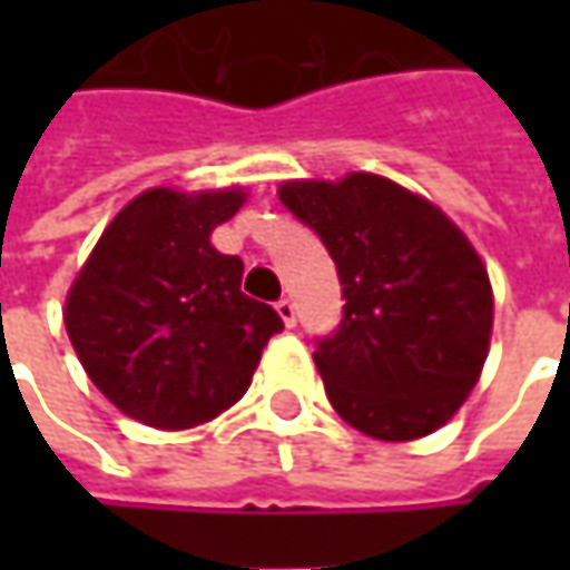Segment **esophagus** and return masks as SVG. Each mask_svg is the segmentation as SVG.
Here are the masks:
<instances>
[{
    "label": "esophagus",
    "mask_w": 570,
    "mask_h": 570,
    "mask_svg": "<svg viewBox=\"0 0 570 570\" xmlns=\"http://www.w3.org/2000/svg\"><path fill=\"white\" fill-rule=\"evenodd\" d=\"M275 311H278V317L285 326H295L297 323V311H295V301H288V297H282L278 304H275Z\"/></svg>",
    "instance_id": "obj_1"
}]
</instances>
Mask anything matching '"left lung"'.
<instances>
[{
	"instance_id": "obj_1",
	"label": "left lung",
	"mask_w": 570,
	"mask_h": 570,
	"mask_svg": "<svg viewBox=\"0 0 570 570\" xmlns=\"http://www.w3.org/2000/svg\"><path fill=\"white\" fill-rule=\"evenodd\" d=\"M278 199L317 230L342 282V326L314 352L342 422L374 441L444 428L492 342L489 269L460 225L381 174L285 180Z\"/></svg>"
}]
</instances>
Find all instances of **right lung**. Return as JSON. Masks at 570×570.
<instances>
[{"instance_id":"1","label":"right lung","mask_w":570,"mask_h":570,"mask_svg":"<svg viewBox=\"0 0 570 570\" xmlns=\"http://www.w3.org/2000/svg\"><path fill=\"white\" fill-rule=\"evenodd\" d=\"M244 203V187L145 189L114 215L72 278L66 333L122 415L184 431L247 393L282 317L240 292L244 263L212 247V230Z\"/></svg>"}]
</instances>
